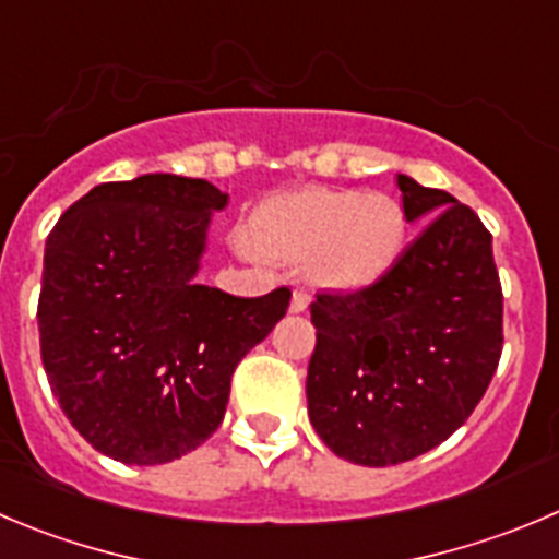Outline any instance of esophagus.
Listing matches in <instances>:
<instances>
[{
    "instance_id": "1",
    "label": "esophagus",
    "mask_w": 559,
    "mask_h": 559,
    "mask_svg": "<svg viewBox=\"0 0 559 559\" xmlns=\"http://www.w3.org/2000/svg\"><path fill=\"white\" fill-rule=\"evenodd\" d=\"M307 305H310V290H305V288L294 290V296H290V312H296V316H299V312L307 310Z\"/></svg>"
}]
</instances>
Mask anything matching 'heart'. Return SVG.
Segmentation results:
<instances>
[{
	"instance_id": "obj_1",
	"label": "heart",
	"mask_w": 559,
	"mask_h": 559,
	"mask_svg": "<svg viewBox=\"0 0 559 559\" xmlns=\"http://www.w3.org/2000/svg\"><path fill=\"white\" fill-rule=\"evenodd\" d=\"M406 211L390 194L305 189L280 194L252 216V247L288 263H312L323 285L362 290L397 263Z\"/></svg>"
}]
</instances>
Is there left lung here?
I'll use <instances>...</instances> for the list:
<instances>
[{"label":"left lung","instance_id":"1","mask_svg":"<svg viewBox=\"0 0 559 559\" xmlns=\"http://www.w3.org/2000/svg\"><path fill=\"white\" fill-rule=\"evenodd\" d=\"M406 222H427L379 283L318 294L307 412L340 459L395 466L466 423L502 354L491 233L469 205L397 175Z\"/></svg>","mask_w":559,"mask_h":559}]
</instances>
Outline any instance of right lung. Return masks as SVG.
Segmentation results:
<instances>
[{"label":"right lung","mask_w":559,"mask_h":559,"mask_svg":"<svg viewBox=\"0 0 559 559\" xmlns=\"http://www.w3.org/2000/svg\"><path fill=\"white\" fill-rule=\"evenodd\" d=\"M227 194L153 173L100 183L46 238L40 356L60 408L98 453L156 466L219 428L230 379L290 305L197 283Z\"/></svg>","instance_id":"obj_1"}]
</instances>
